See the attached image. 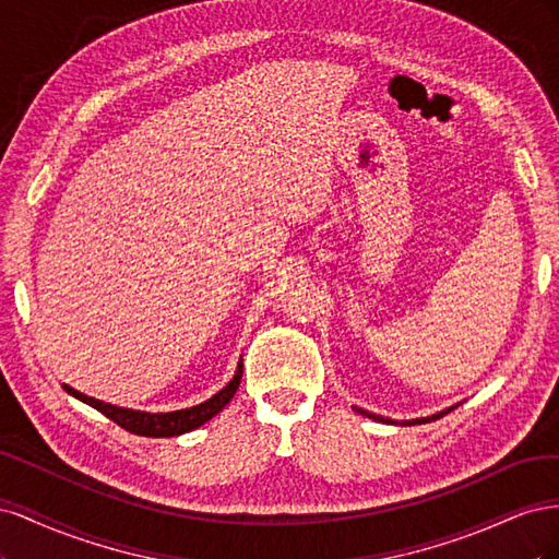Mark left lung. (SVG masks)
Here are the masks:
<instances>
[{
	"label": "left lung",
	"mask_w": 559,
	"mask_h": 559,
	"mask_svg": "<svg viewBox=\"0 0 559 559\" xmlns=\"http://www.w3.org/2000/svg\"><path fill=\"white\" fill-rule=\"evenodd\" d=\"M450 411H454V408H448V411H443V413H436V415H431V417H421V419H408V421H403V425H425V421H431V419H438V417H443V415H448ZM357 413H361V415H366V417H370V419H378V421H392V419H384V417H378V415H370V413H366V411H357Z\"/></svg>",
	"instance_id": "8db88e82"
}]
</instances>
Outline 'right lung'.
Returning a JSON list of instances; mask_svg holds the SVG:
<instances>
[{
    "mask_svg": "<svg viewBox=\"0 0 559 559\" xmlns=\"http://www.w3.org/2000/svg\"><path fill=\"white\" fill-rule=\"evenodd\" d=\"M240 378H242V368L235 373V378L222 389V392L214 394L210 401L193 405V408H186V411H175V413H140V411H128V408H116L111 403H103L93 396H86L76 392V389L62 384L67 392H70L74 399L88 403L91 408L99 411L105 417H109L111 421H116L118 427L130 431V433H138V436H151V438H167V436H179L186 431H193L200 425H205L207 419H212L216 413L224 411V405L230 403V399L235 396L240 386Z\"/></svg>",
    "mask_w": 559,
    "mask_h": 559,
    "instance_id": "obj_1",
    "label": "right lung"
}]
</instances>
